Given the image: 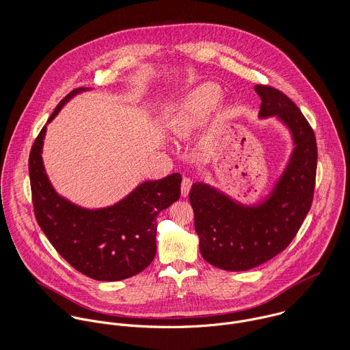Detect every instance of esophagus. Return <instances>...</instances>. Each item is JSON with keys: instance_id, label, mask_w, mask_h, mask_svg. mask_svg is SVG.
<instances>
[{"instance_id": "esophagus-1", "label": "esophagus", "mask_w": 350, "mask_h": 350, "mask_svg": "<svg viewBox=\"0 0 350 350\" xmlns=\"http://www.w3.org/2000/svg\"><path fill=\"white\" fill-rule=\"evenodd\" d=\"M191 185H193V180L190 178H183L182 180V197H187L189 193H190V189H191Z\"/></svg>"}]
</instances>
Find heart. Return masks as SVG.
I'll return each instance as SVG.
<instances>
[{
  "instance_id": "obj_1",
  "label": "heart",
  "mask_w": 350,
  "mask_h": 350,
  "mask_svg": "<svg viewBox=\"0 0 350 350\" xmlns=\"http://www.w3.org/2000/svg\"><path fill=\"white\" fill-rule=\"evenodd\" d=\"M222 100V90L214 82H203L194 88L179 103L170 121L171 131L178 139L190 137L202 128Z\"/></svg>"
}]
</instances>
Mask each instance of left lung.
Here are the masks:
<instances>
[{
  "label": "left lung",
  "instance_id": "obj_1",
  "mask_svg": "<svg viewBox=\"0 0 350 350\" xmlns=\"http://www.w3.org/2000/svg\"><path fill=\"white\" fill-rule=\"evenodd\" d=\"M260 120L275 118L290 133L291 153L272 189L252 203L196 182L189 194L202 257L225 271H248L286 250L299 230L314 196L317 142L299 107L268 86H254Z\"/></svg>",
  "mask_w": 350,
  "mask_h": 350
}]
</instances>
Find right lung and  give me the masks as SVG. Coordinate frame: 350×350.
Listing matches in <instances>:
<instances>
[{"label": "right lung", "mask_w": 350, "mask_h": 350, "mask_svg": "<svg viewBox=\"0 0 350 350\" xmlns=\"http://www.w3.org/2000/svg\"><path fill=\"white\" fill-rule=\"evenodd\" d=\"M59 102L29 154L32 202L39 226L52 247L81 273L100 282L128 279L146 269L156 254V217L180 197V174L139 183L122 200L98 208L79 206L52 186L43 163L47 125L75 96Z\"/></svg>", "instance_id": "obj_1"}]
</instances>
